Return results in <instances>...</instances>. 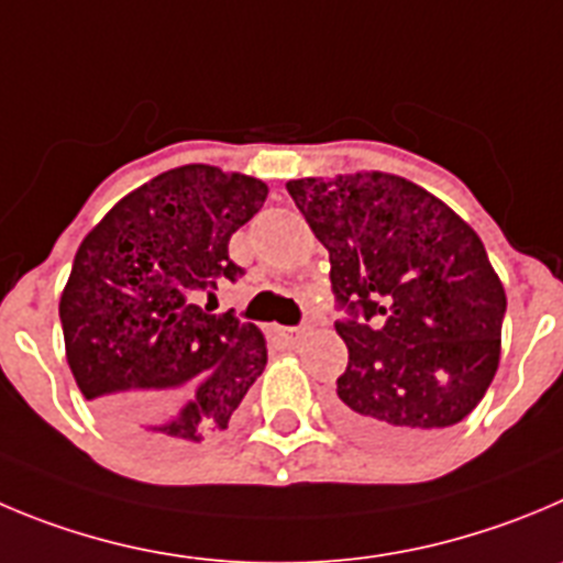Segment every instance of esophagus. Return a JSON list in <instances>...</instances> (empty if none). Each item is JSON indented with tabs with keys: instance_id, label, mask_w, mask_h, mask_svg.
Here are the masks:
<instances>
[{
	"instance_id": "34e87169",
	"label": "esophagus",
	"mask_w": 563,
	"mask_h": 563,
	"mask_svg": "<svg viewBox=\"0 0 563 563\" xmlns=\"http://www.w3.org/2000/svg\"><path fill=\"white\" fill-rule=\"evenodd\" d=\"M277 333H280L283 339L288 341V344H297V341L302 339V335H306V330H299V328H280V330H277Z\"/></svg>"
}]
</instances>
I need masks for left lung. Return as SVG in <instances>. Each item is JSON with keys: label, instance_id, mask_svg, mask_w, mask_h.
<instances>
[{"label": "left lung", "instance_id": "obj_1", "mask_svg": "<svg viewBox=\"0 0 563 563\" xmlns=\"http://www.w3.org/2000/svg\"><path fill=\"white\" fill-rule=\"evenodd\" d=\"M330 252L353 319L335 324L350 364L341 428L377 448H417L475 411L500 366L506 288L481 235L417 183L388 172L288 180Z\"/></svg>", "mask_w": 563, "mask_h": 563}]
</instances>
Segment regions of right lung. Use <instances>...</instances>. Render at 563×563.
Wrapping results in <instances>:
<instances>
[{"mask_svg": "<svg viewBox=\"0 0 563 563\" xmlns=\"http://www.w3.org/2000/svg\"><path fill=\"white\" fill-rule=\"evenodd\" d=\"M266 194L257 177L188 163L119 199L82 239L57 306L66 361L130 448L210 441L264 372V333L199 299L241 275L230 235Z\"/></svg>", "mask_w": 563, "mask_h": 563, "instance_id": "add662e5", "label": "right lung"}]
</instances>
